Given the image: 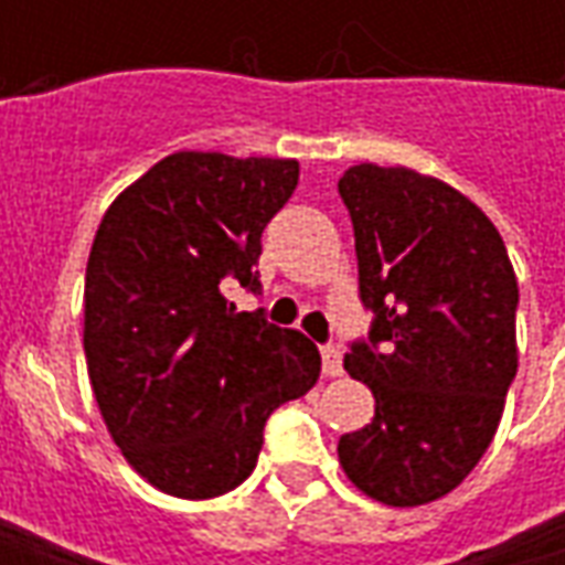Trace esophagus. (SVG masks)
<instances>
[{
	"label": "esophagus",
	"mask_w": 565,
	"mask_h": 565,
	"mask_svg": "<svg viewBox=\"0 0 565 565\" xmlns=\"http://www.w3.org/2000/svg\"><path fill=\"white\" fill-rule=\"evenodd\" d=\"M320 356H323V375H330V379H339L344 369H342V348L339 344H327L323 351H320Z\"/></svg>",
	"instance_id": "34e87169"
}]
</instances>
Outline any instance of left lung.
I'll list each match as a JSON object with an SVG mask.
<instances>
[{"label": "left lung", "instance_id": "8db88e82", "mask_svg": "<svg viewBox=\"0 0 565 565\" xmlns=\"http://www.w3.org/2000/svg\"><path fill=\"white\" fill-rule=\"evenodd\" d=\"M354 221L369 342L344 354L375 417L339 438L348 481L415 509L472 472L497 436L518 372V278L502 235L457 186L405 166L339 178Z\"/></svg>", "mask_w": 565, "mask_h": 565}]
</instances>
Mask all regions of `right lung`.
Masks as SVG:
<instances>
[{"mask_svg":"<svg viewBox=\"0 0 565 565\" xmlns=\"http://www.w3.org/2000/svg\"><path fill=\"white\" fill-rule=\"evenodd\" d=\"M299 162L178 150L108 205L84 281V354L108 433L178 499L221 497L257 466L263 426L320 375L318 344L223 287L259 290V235Z\"/></svg>","mask_w":565,"mask_h":565,"instance_id":"right-lung-1","label":"right lung"}]
</instances>
